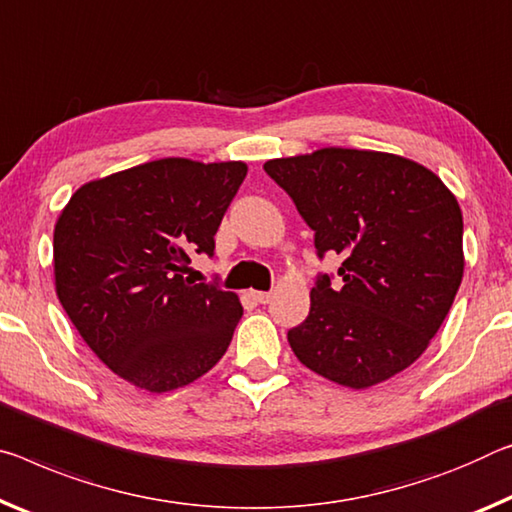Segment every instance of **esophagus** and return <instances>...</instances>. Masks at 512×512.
<instances>
[{"instance_id":"34e87169","label":"esophagus","mask_w":512,"mask_h":512,"mask_svg":"<svg viewBox=\"0 0 512 512\" xmlns=\"http://www.w3.org/2000/svg\"><path fill=\"white\" fill-rule=\"evenodd\" d=\"M255 300H257V303H262V305H269L273 300V294H271V291H255Z\"/></svg>"}]
</instances>
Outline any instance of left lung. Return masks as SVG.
<instances>
[{
    "label": "left lung",
    "instance_id": "obj_1",
    "mask_svg": "<svg viewBox=\"0 0 512 512\" xmlns=\"http://www.w3.org/2000/svg\"><path fill=\"white\" fill-rule=\"evenodd\" d=\"M314 230L319 257H342L310 314L287 332L296 358L332 383L367 389L426 351L458 294L462 212L433 170L399 154L321 148L264 164Z\"/></svg>",
    "mask_w": 512,
    "mask_h": 512
}]
</instances>
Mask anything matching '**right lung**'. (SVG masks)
<instances>
[{"instance_id":"right-lung-1","label":"right lung","mask_w":512,"mask_h":512,"mask_svg":"<svg viewBox=\"0 0 512 512\" xmlns=\"http://www.w3.org/2000/svg\"><path fill=\"white\" fill-rule=\"evenodd\" d=\"M243 161L166 157L86 182L54 225V285L81 339L145 392H173L223 358L239 296L184 278L237 196Z\"/></svg>"}]
</instances>
